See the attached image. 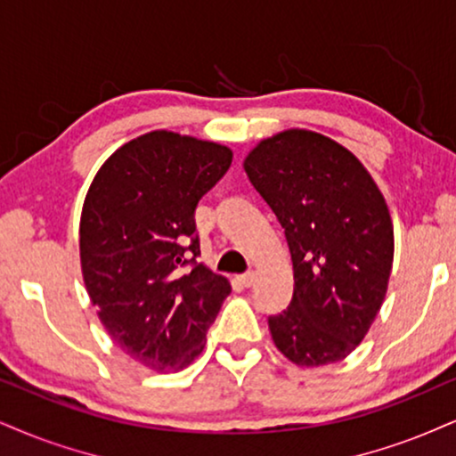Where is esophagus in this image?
Segmentation results:
<instances>
[{
	"label": "esophagus",
	"mask_w": 456,
	"mask_h": 456,
	"mask_svg": "<svg viewBox=\"0 0 456 456\" xmlns=\"http://www.w3.org/2000/svg\"><path fill=\"white\" fill-rule=\"evenodd\" d=\"M254 281H256V273H254V271H249V273L240 274V283H243L245 288H249V285L254 283Z\"/></svg>",
	"instance_id": "34e87169"
}]
</instances>
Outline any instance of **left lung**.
I'll return each mask as SVG.
<instances>
[{
  "mask_svg": "<svg viewBox=\"0 0 456 456\" xmlns=\"http://www.w3.org/2000/svg\"><path fill=\"white\" fill-rule=\"evenodd\" d=\"M285 228L294 262L288 311L268 317L274 346L300 368L336 363L368 334L393 266V224L365 167L325 134L289 128L243 162Z\"/></svg>",
  "mask_w": 456,
  "mask_h": 456,
  "instance_id": "left-lung-1",
  "label": "left lung"
}]
</instances>
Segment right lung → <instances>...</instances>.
Wrapping results in <instances>:
<instances>
[{"label": "right lung", "mask_w": 456, "mask_h": 456, "mask_svg": "<svg viewBox=\"0 0 456 456\" xmlns=\"http://www.w3.org/2000/svg\"><path fill=\"white\" fill-rule=\"evenodd\" d=\"M230 162L226 145L151 131L103 162L84 200L80 262L93 306L111 340L156 372L200 355L232 289L196 262L194 222Z\"/></svg>", "instance_id": "add662e5"}]
</instances>
